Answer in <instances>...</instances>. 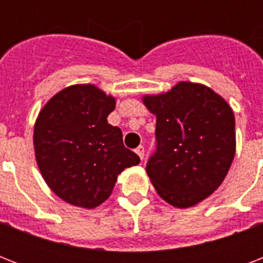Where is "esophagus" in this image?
I'll use <instances>...</instances> for the list:
<instances>
[{
    "instance_id": "34e87169",
    "label": "esophagus",
    "mask_w": 263,
    "mask_h": 263,
    "mask_svg": "<svg viewBox=\"0 0 263 263\" xmlns=\"http://www.w3.org/2000/svg\"><path fill=\"white\" fill-rule=\"evenodd\" d=\"M135 153L138 154V156H139L140 160H143V158H144V147H143V146H139V147H136Z\"/></svg>"
}]
</instances>
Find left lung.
I'll return each mask as SVG.
<instances>
[{
	"instance_id": "obj_1",
	"label": "left lung",
	"mask_w": 263,
	"mask_h": 263,
	"mask_svg": "<svg viewBox=\"0 0 263 263\" xmlns=\"http://www.w3.org/2000/svg\"><path fill=\"white\" fill-rule=\"evenodd\" d=\"M143 102L157 116L156 150L146 172L168 203L194 206L220 187L231 168L236 147L232 109L209 87L188 82Z\"/></svg>"
}]
</instances>
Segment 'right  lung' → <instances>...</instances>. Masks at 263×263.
Returning a JSON list of instances; mask_svg holds the SVG:
<instances>
[{
  "label": "right lung",
  "mask_w": 263,
  "mask_h": 263,
  "mask_svg": "<svg viewBox=\"0 0 263 263\" xmlns=\"http://www.w3.org/2000/svg\"><path fill=\"white\" fill-rule=\"evenodd\" d=\"M116 101L92 84L64 88L45 105L34 128L35 157L51 191L92 209L109 198L117 176L140 158L107 123Z\"/></svg>",
  "instance_id": "right-lung-1"
}]
</instances>
